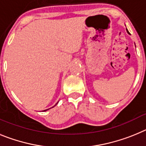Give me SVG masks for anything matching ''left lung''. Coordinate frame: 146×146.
<instances>
[{
	"instance_id": "left-lung-1",
	"label": "left lung",
	"mask_w": 146,
	"mask_h": 146,
	"mask_svg": "<svg viewBox=\"0 0 146 146\" xmlns=\"http://www.w3.org/2000/svg\"><path fill=\"white\" fill-rule=\"evenodd\" d=\"M126 30H127V29H126ZM127 32H128V33H129V31H128V30H127Z\"/></svg>"
}]
</instances>
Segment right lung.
I'll list each match as a JSON object with an SVG mask.
<instances>
[{
  "label": "right lung",
  "mask_w": 146,
  "mask_h": 146,
  "mask_svg": "<svg viewBox=\"0 0 146 146\" xmlns=\"http://www.w3.org/2000/svg\"><path fill=\"white\" fill-rule=\"evenodd\" d=\"M46 110H44V111H46Z\"/></svg>",
  "instance_id": "right-lung-1"
}]
</instances>
